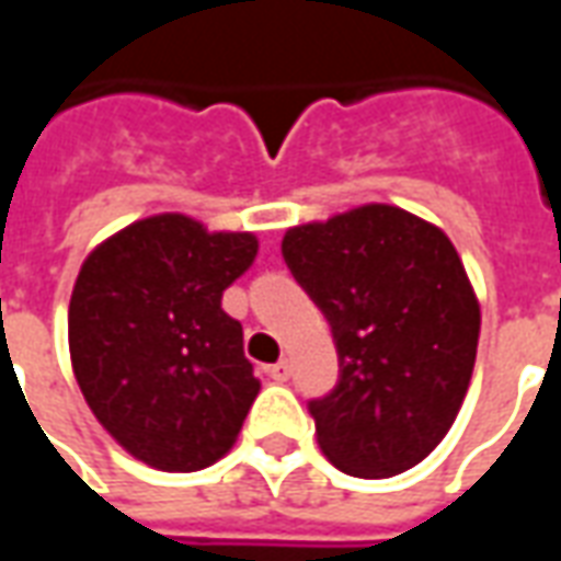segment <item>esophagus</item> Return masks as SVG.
<instances>
[{
	"label": "esophagus",
	"instance_id": "34e87169",
	"mask_svg": "<svg viewBox=\"0 0 561 561\" xmlns=\"http://www.w3.org/2000/svg\"><path fill=\"white\" fill-rule=\"evenodd\" d=\"M267 373L273 381H288V378H291V366H288V360H279V364L270 366Z\"/></svg>",
	"mask_w": 561,
	"mask_h": 561
}]
</instances>
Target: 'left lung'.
I'll use <instances>...</instances> for the list:
<instances>
[{"instance_id":"1","label":"left lung","mask_w":561,"mask_h":561,"mask_svg":"<svg viewBox=\"0 0 561 561\" xmlns=\"http://www.w3.org/2000/svg\"><path fill=\"white\" fill-rule=\"evenodd\" d=\"M282 257L324 312L340 385L309 402L324 457L390 478L430 457L469 390L481 306L442 228L364 204L282 237Z\"/></svg>"}]
</instances>
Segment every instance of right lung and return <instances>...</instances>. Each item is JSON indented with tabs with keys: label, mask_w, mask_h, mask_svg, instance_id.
Segmentation results:
<instances>
[{
	"label": "right lung",
	"mask_w": 561,
	"mask_h": 561,
	"mask_svg": "<svg viewBox=\"0 0 561 561\" xmlns=\"http://www.w3.org/2000/svg\"><path fill=\"white\" fill-rule=\"evenodd\" d=\"M255 255V233L159 213L107 237L80 267L71 369L116 445L152 469H207L243 430L261 381L221 291Z\"/></svg>",
	"instance_id": "right-lung-1"
}]
</instances>
